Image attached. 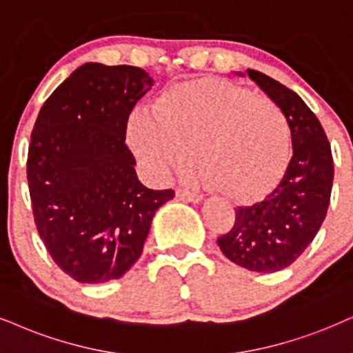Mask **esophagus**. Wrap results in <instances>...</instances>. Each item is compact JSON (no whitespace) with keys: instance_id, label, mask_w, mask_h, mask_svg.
<instances>
[{"instance_id":"1","label":"esophagus","mask_w":353,"mask_h":353,"mask_svg":"<svg viewBox=\"0 0 353 353\" xmlns=\"http://www.w3.org/2000/svg\"><path fill=\"white\" fill-rule=\"evenodd\" d=\"M177 197H179V200H182V202H190V203L202 202V195L194 194V192L190 190H177Z\"/></svg>"}]
</instances>
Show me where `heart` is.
Here are the masks:
<instances>
[{
	"label": "heart",
	"mask_w": 353,
	"mask_h": 353,
	"mask_svg": "<svg viewBox=\"0 0 353 353\" xmlns=\"http://www.w3.org/2000/svg\"><path fill=\"white\" fill-rule=\"evenodd\" d=\"M127 141L158 181L190 172L197 158L205 181L226 197L244 200L282 174L292 128L269 97L223 79H200L164 92L154 115L132 114Z\"/></svg>",
	"instance_id": "1"
}]
</instances>
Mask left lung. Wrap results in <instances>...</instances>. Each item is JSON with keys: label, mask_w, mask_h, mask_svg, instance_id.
Wrapping results in <instances>:
<instances>
[{"label": "left lung", "mask_w": 353, "mask_h": 353, "mask_svg": "<svg viewBox=\"0 0 353 353\" xmlns=\"http://www.w3.org/2000/svg\"><path fill=\"white\" fill-rule=\"evenodd\" d=\"M246 73L287 114L293 153L262 202L236 208L233 230L218 238V246L234 264L270 274L295 262L318 234L331 200L334 163L327 137L305 101L261 71Z\"/></svg>", "instance_id": "1"}]
</instances>
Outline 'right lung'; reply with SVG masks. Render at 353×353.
Wrapping results in <instances>:
<instances>
[{
  "label": "right lung",
  "instance_id": "right-lung-1",
  "mask_svg": "<svg viewBox=\"0 0 353 353\" xmlns=\"http://www.w3.org/2000/svg\"><path fill=\"white\" fill-rule=\"evenodd\" d=\"M154 81L138 66L84 63L40 109L28 182L37 231L81 283L120 279L138 261L156 210L174 197L138 181L128 115Z\"/></svg>",
  "mask_w": 353,
  "mask_h": 353
}]
</instances>
